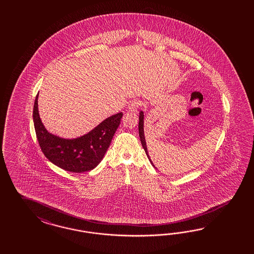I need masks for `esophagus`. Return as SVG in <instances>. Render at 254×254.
<instances>
[{"mask_svg": "<svg viewBox=\"0 0 254 254\" xmlns=\"http://www.w3.org/2000/svg\"><path fill=\"white\" fill-rule=\"evenodd\" d=\"M141 105V101L139 100H131L128 104V110L131 112H137L138 108Z\"/></svg>", "mask_w": 254, "mask_h": 254, "instance_id": "esophagus-1", "label": "esophagus"}]
</instances>
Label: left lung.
Returning a JSON list of instances; mask_svg holds the SVG:
<instances>
[{
    "mask_svg": "<svg viewBox=\"0 0 254 254\" xmlns=\"http://www.w3.org/2000/svg\"><path fill=\"white\" fill-rule=\"evenodd\" d=\"M138 134H139V138H140V142H141V145L143 147L144 151L147 154V157L148 159L151 162V164L153 165V167H154V163L151 160L150 158V155L148 153V149H147L146 140H145V136H144V129H143V126H144V115H143V112L140 111L139 112V116H138ZM155 168V167H154Z\"/></svg>",
    "mask_w": 254,
    "mask_h": 254,
    "instance_id": "1",
    "label": "left lung"
}]
</instances>
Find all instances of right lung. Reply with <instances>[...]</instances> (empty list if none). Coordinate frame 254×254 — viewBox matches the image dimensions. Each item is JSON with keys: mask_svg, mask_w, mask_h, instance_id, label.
I'll return each mask as SVG.
<instances>
[{"mask_svg": "<svg viewBox=\"0 0 254 254\" xmlns=\"http://www.w3.org/2000/svg\"><path fill=\"white\" fill-rule=\"evenodd\" d=\"M37 94L33 106V123L42 152L59 168L75 173L95 169L107 152L123 113L109 116L92 130L74 138H61L48 132L38 111Z\"/></svg>", "mask_w": 254, "mask_h": 254, "instance_id": "1", "label": "right lung"}]
</instances>
